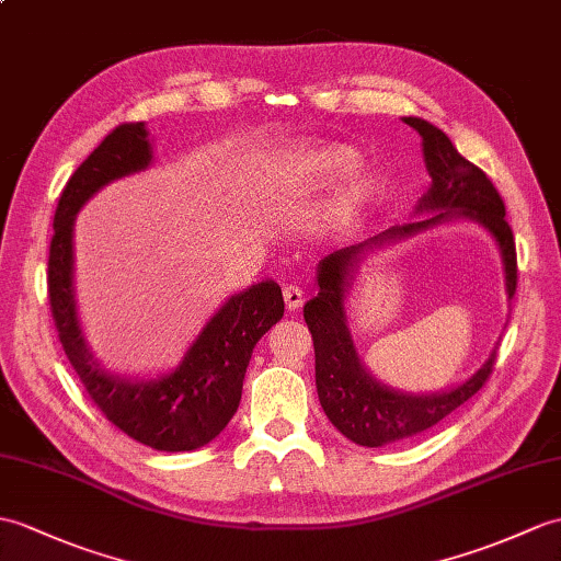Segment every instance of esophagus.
I'll use <instances>...</instances> for the list:
<instances>
[{"mask_svg":"<svg viewBox=\"0 0 561 561\" xmlns=\"http://www.w3.org/2000/svg\"><path fill=\"white\" fill-rule=\"evenodd\" d=\"M282 294H284V304H286V308L289 310H298L304 306V301H306V291L301 289V286H296V284H286L284 289H282Z\"/></svg>","mask_w":561,"mask_h":561,"instance_id":"1","label":"esophagus"}]
</instances>
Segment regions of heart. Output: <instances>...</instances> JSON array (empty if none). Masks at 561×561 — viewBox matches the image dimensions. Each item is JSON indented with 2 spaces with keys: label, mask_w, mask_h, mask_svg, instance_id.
Returning a JSON list of instances; mask_svg holds the SVG:
<instances>
[{
  "label": "heart",
  "mask_w": 561,
  "mask_h": 561,
  "mask_svg": "<svg viewBox=\"0 0 561 561\" xmlns=\"http://www.w3.org/2000/svg\"><path fill=\"white\" fill-rule=\"evenodd\" d=\"M356 164V152L336 142H298L289 150L277 154L267 164V186L272 193H284L298 186H310L328 181L346 172ZM375 193V181L370 176H356L351 184L340 191L334 198V210L340 215H351Z\"/></svg>",
  "instance_id": "b5f03b06"
}]
</instances>
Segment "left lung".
Wrapping results in <instances>:
<instances>
[{
    "label": "left lung",
    "mask_w": 561,
    "mask_h": 561,
    "mask_svg": "<svg viewBox=\"0 0 561 561\" xmlns=\"http://www.w3.org/2000/svg\"><path fill=\"white\" fill-rule=\"evenodd\" d=\"M403 122L421 134L430 174V188L419 198L415 215H433L389 227L368 241L346 245L320 260V291L304 306V318L316 346V385L322 409L332 425L360 447H382L437 425L478 394V389H483L497 358V346H494L480 370L449 392L407 394L375 380L356 354L344 312L346 289L368 251L409 239L442 221L459 217L473 219L497 241L506 294L510 298L516 294V243L510 221L504 219L506 210L497 188L492 186L483 169L461 158L447 134H442L437 126L419 116H403Z\"/></svg>",
    "instance_id": "left-lung-1"
}]
</instances>
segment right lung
I'll use <instances>...</instances> for the list:
<instances>
[{"label": "right lung", "instance_id": "right-lung-1", "mask_svg": "<svg viewBox=\"0 0 561 561\" xmlns=\"http://www.w3.org/2000/svg\"><path fill=\"white\" fill-rule=\"evenodd\" d=\"M152 162L148 128L122 124L76 169L55 213L47 289L59 342L88 397L116 427L158 451H191L213 442L237 413L255 344L284 316L282 286L257 282L227 298L207 320L179 366L152 380H131L102 368L83 340L73 296V221L112 181Z\"/></svg>", "mask_w": 561, "mask_h": 561}]
</instances>
